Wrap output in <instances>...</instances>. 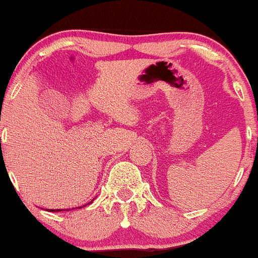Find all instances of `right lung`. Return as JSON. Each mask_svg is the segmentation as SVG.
I'll list each match as a JSON object with an SVG mask.
<instances>
[{"mask_svg": "<svg viewBox=\"0 0 258 258\" xmlns=\"http://www.w3.org/2000/svg\"><path fill=\"white\" fill-rule=\"evenodd\" d=\"M52 212H53V211H56V212H59V211H63V210H51Z\"/></svg>", "mask_w": 258, "mask_h": 258, "instance_id": "obj_1", "label": "right lung"}]
</instances>
